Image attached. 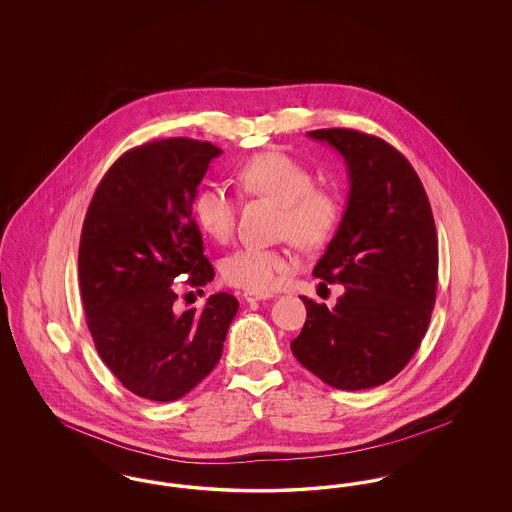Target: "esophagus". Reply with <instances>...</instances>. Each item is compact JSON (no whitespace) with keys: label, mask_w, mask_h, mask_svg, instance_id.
I'll return each instance as SVG.
<instances>
[{"label":"esophagus","mask_w":512,"mask_h":512,"mask_svg":"<svg viewBox=\"0 0 512 512\" xmlns=\"http://www.w3.org/2000/svg\"><path fill=\"white\" fill-rule=\"evenodd\" d=\"M272 297V293H263V292H244V299L247 303H255V301H265V299H270Z\"/></svg>","instance_id":"esophagus-1"}]
</instances>
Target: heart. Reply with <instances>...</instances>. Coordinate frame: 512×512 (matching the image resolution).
Segmentation results:
<instances>
[{"instance_id": "heart-1", "label": "heart", "mask_w": 512, "mask_h": 512, "mask_svg": "<svg viewBox=\"0 0 512 512\" xmlns=\"http://www.w3.org/2000/svg\"><path fill=\"white\" fill-rule=\"evenodd\" d=\"M245 195L265 197L280 205V234L303 249L328 244L338 232L343 207L340 197L315 186V174L301 161L282 151L255 155L236 174ZM194 219L199 228L217 242L234 234L240 201L224 184H205L195 194ZM295 261L288 251L244 245L222 261V276L228 284L247 292H272L280 286Z\"/></svg>"}]
</instances>
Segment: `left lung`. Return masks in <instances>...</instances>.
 <instances>
[{"label": "left lung", "mask_w": 512, "mask_h": 512, "mask_svg": "<svg viewBox=\"0 0 512 512\" xmlns=\"http://www.w3.org/2000/svg\"><path fill=\"white\" fill-rule=\"evenodd\" d=\"M307 134L347 165V207L313 270L345 292L334 309L301 297L307 320L293 355L332 388H376L411 361L430 324L438 290L432 207L411 163L382 138L349 128Z\"/></svg>", "instance_id": "8db88e82"}]
</instances>
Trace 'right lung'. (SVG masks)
Wrapping results in <instances>:
<instances>
[{
  "instance_id": "add662e5",
  "label": "right lung",
  "mask_w": 512,
  "mask_h": 512,
  "mask_svg": "<svg viewBox=\"0 0 512 512\" xmlns=\"http://www.w3.org/2000/svg\"><path fill=\"white\" fill-rule=\"evenodd\" d=\"M222 149L190 138L155 140L121 155L88 207L78 278L101 361L128 391L180 399L217 366L238 299L211 295L201 313H174L172 282L215 278L192 217L197 186Z\"/></svg>"
}]
</instances>
